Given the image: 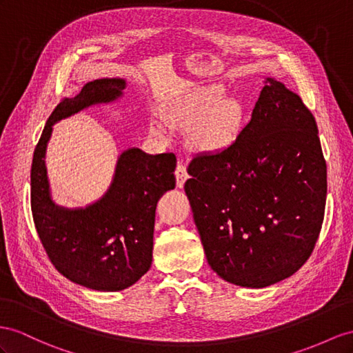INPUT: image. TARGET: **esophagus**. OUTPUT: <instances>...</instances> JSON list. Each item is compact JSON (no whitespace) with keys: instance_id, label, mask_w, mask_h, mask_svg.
I'll return each instance as SVG.
<instances>
[{"instance_id":"34e87169","label":"esophagus","mask_w":353,"mask_h":353,"mask_svg":"<svg viewBox=\"0 0 353 353\" xmlns=\"http://www.w3.org/2000/svg\"><path fill=\"white\" fill-rule=\"evenodd\" d=\"M174 176H176L177 186L182 188L185 185L186 180L189 179V174H188V171H186V167H185L183 162H180V161L177 162L176 170H174Z\"/></svg>"}]
</instances>
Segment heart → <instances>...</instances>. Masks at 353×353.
<instances>
[{
	"mask_svg": "<svg viewBox=\"0 0 353 353\" xmlns=\"http://www.w3.org/2000/svg\"><path fill=\"white\" fill-rule=\"evenodd\" d=\"M171 125L192 130V144L201 150H219L237 139L243 126V108L232 101H223L219 92L205 90L188 95L168 114ZM152 134L162 135L161 126L152 125Z\"/></svg>",
	"mask_w": 353,
	"mask_h": 353,
	"instance_id": "b5f03b06",
	"label": "heart"
}]
</instances>
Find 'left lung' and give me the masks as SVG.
<instances>
[{"label":"left lung","mask_w":353,"mask_h":353,"mask_svg":"<svg viewBox=\"0 0 353 353\" xmlns=\"http://www.w3.org/2000/svg\"><path fill=\"white\" fill-rule=\"evenodd\" d=\"M188 173L207 263L223 280L265 288L309 259L323 222L327 164L312 112L283 83L267 79L237 139L194 157Z\"/></svg>","instance_id":"8db88e82"}]
</instances>
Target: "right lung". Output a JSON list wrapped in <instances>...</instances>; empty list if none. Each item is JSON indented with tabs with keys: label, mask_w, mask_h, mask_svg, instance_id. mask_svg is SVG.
<instances>
[{
	"label": "right lung",
	"mask_w": 353,
	"mask_h": 353,
	"mask_svg": "<svg viewBox=\"0 0 353 353\" xmlns=\"http://www.w3.org/2000/svg\"><path fill=\"white\" fill-rule=\"evenodd\" d=\"M121 79L94 80L74 98H62L44 126L31 167V210L39 239L59 273L95 291H122L148 273L159 198L174 189V153L125 150L113 183L95 204L67 210L50 200L44 153L52 125L97 103L117 98Z\"/></svg>",
	"instance_id": "1"
}]
</instances>
